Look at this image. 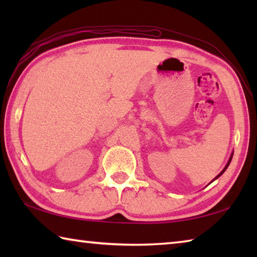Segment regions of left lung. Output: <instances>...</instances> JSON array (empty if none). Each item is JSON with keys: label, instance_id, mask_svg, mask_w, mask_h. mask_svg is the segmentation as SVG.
<instances>
[{"label": "left lung", "instance_id": "1", "mask_svg": "<svg viewBox=\"0 0 257 257\" xmlns=\"http://www.w3.org/2000/svg\"><path fill=\"white\" fill-rule=\"evenodd\" d=\"M232 155H233V152H232V153H231V155H230V158H229V160H228V163L227 164H225V167L223 168V170L222 171H221L220 173H219V175H217L215 178H214V179H213L211 182H213V181H214V180H216L217 179V178H219V177H221V176H222L223 175V173H224V171L225 170H227V169H228V167H229V164H230V162H231V160H232ZM211 182H210V184H211Z\"/></svg>", "mask_w": 257, "mask_h": 257}]
</instances>
